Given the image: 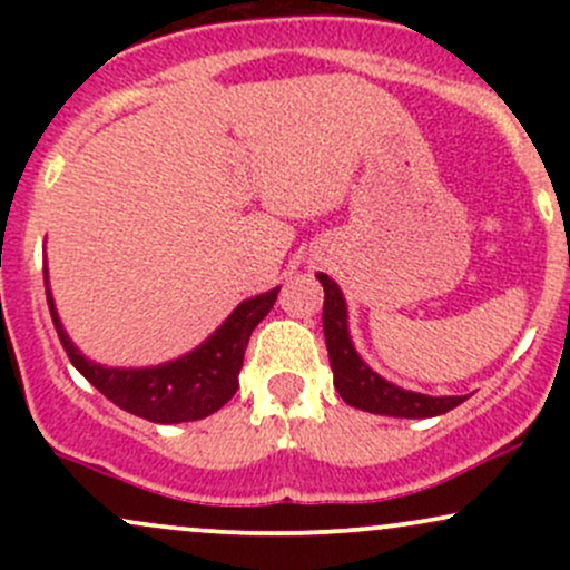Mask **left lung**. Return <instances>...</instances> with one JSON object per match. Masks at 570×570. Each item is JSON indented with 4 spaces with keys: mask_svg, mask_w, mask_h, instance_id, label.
<instances>
[{
    "mask_svg": "<svg viewBox=\"0 0 570 570\" xmlns=\"http://www.w3.org/2000/svg\"><path fill=\"white\" fill-rule=\"evenodd\" d=\"M316 278L324 286V340L332 372H335V389L343 402L356 410L391 417H434L466 402V396H429L404 391L372 372L351 343L348 307H345L343 292L324 273H318Z\"/></svg>",
    "mask_w": 570,
    "mask_h": 570,
    "instance_id": "8db88e82",
    "label": "left lung"
}]
</instances>
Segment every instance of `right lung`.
<instances>
[{
  "label": "right lung",
  "instance_id": "add662e5",
  "mask_svg": "<svg viewBox=\"0 0 570 570\" xmlns=\"http://www.w3.org/2000/svg\"><path fill=\"white\" fill-rule=\"evenodd\" d=\"M42 273L50 316H53L58 340H61L69 362L109 402H115L117 407L130 412V415H139L153 423L200 421V417L225 407L238 391V372L244 367L248 337H252L254 326L271 313L278 297L276 286V289L244 299L206 343H200L198 348L185 353L181 358L158 364V367L120 370L101 367V364L90 362L75 348L56 313L53 294H50L48 286V265L42 267Z\"/></svg>",
  "mask_w": 570,
  "mask_h": 570
}]
</instances>
